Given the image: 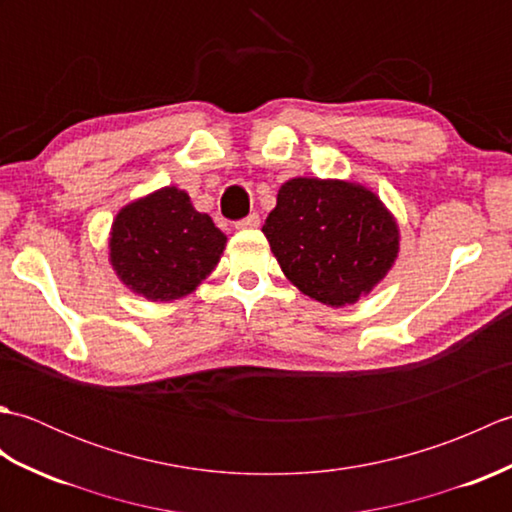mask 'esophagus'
Segmentation results:
<instances>
[{
    "mask_svg": "<svg viewBox=\"0 0 512 512\" xmlns=\"http://www.w3.org/2000/svg\"><path fill=\"white\" fill-rule=\"evenodd\" d=\"M259 226V215L257 213H250L248 217H244V220H239L235 224V228H239V231H246V228H257Z\"/></svg>",
    "mask_w": 512,
    "mask_h": 512,
    "instance_id": "esophagus-1",
    "label": "esophagus"
}]
</instances>
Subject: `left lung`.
Wrapping results in <instances>:
<instances>
[{
    "mask_svg": "<svg viewBox=\"0 0 512 512\" xmlns=\"http://www.w3.org/2000/svg\"><path fill=\"white\" fill-rule=\"evenodd\" d=\"M262 231L303 295L343 308L367 295L400 248L394 215L374 191L347 180L292 178Z\"/></svg>",
    "mask_w": 512,
    "mask_h": 512,
    "instance_id": "left-lung-1",
    "label": "left lung"
}]
</instances>
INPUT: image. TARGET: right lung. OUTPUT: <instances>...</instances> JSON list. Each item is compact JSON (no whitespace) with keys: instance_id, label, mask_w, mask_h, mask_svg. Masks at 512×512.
<instances>
[{"instance_id":"1","label":"right lung","mask_w":512,"mask_h":512,"mask_svg":"<svg viewBox=\"0 0 512 512\" xmlns=\"http://www.w3.org/2000/svg\"><path fill=\"white\" fill-rule=\"evenodd\" d=\"M226 235L193 209L178 187L145 195L118 211L110 262L123 284L149 301L187 297L213 273Z\"/></svg>"}]
</instances>
